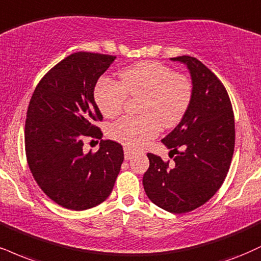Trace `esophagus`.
<instances>
[{"instance_id":"obj_1","label":"esophagus","mask_w":261,"mask_h":261,"mask_svg":"<svg viewBox=\"0 0 261 261\" xmlns=\"http://www.w3.org/2000/svg\"><path fill=\"white\" fill-rule=\"evenodd\" d=\"M124 153H125V161H128V159L133 158L134 152L128 147H124Z\"/></svg>"}]
</instances>
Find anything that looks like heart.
Masks as SVG:
<instances>
[{"instance_id":"heart-1","label":"heart","mask_w":261,"mask_h":261,"mask_svg":"<svg viewBox=\"0 0 261 261\" xmlns=\"http://www.w3.org/2000/svg\"><path fill=\"white\" fill-rule=\"evenodd\" d=\"M120 81L100 79L95 99L106 118H115L124 109L127 95L141 97L139 117H124L112 125L109 136L130 148H140L156 136L162 125L178 124L192 99V83L159 62H141L122 69Z\"/></svg>"}]
</instances>
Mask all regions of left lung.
Segmentation results:
<instances>
[{
	"label": "left lung",
	"mask_w": 261,
	"mask_h": 261,
	"mask_svg": "<svg viewBox=\"0 0 261 261\" xmlns=\"http://www.w3.org/2000/svg\"><path fill=\"white\" fill-rule=\"evenodd\" d=\"M170 59L187 65L192 99L177 126L162 140L176 154L174 165L148 153L142 182L155 205L184 214L208 202L225 181L234 149V118L227 91L210 69L190 56Z\"/></svg>",
	"instance_id": "1"
}]
</instances>
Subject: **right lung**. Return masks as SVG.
<instances>
[{
	"mask_svg": "<svg viewBox=\"0 0 261 261\" xmlns=\"http://www.w3.org/2000/svg\"><path fill=\"white\" fill-rule=\"evenodd\" d=\"M115 56L76 52L55 65L31 96L25 120V153L41 190L63 208L86 210L108 198L124 150L100 141L84 153L85 137H99L102 120L93 91Z\"/></svg>",
	"mask_w": 261,
	"mask_h": 261,
	"instance_id": "right-lung-1",
	"label": "right lung"
}]
</instances>
